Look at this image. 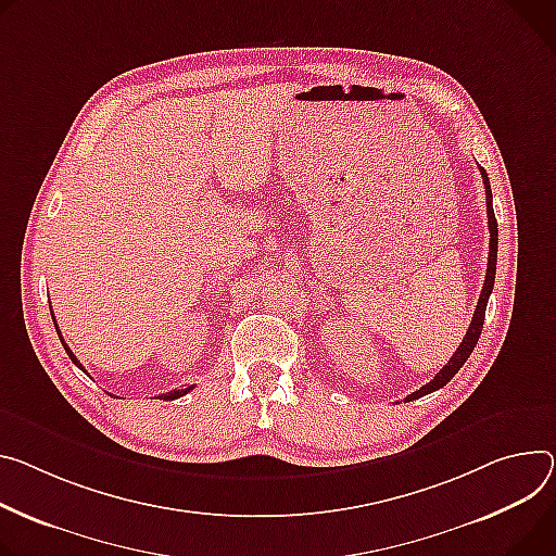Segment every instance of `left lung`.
I'll use <instances>...</instances> for the list:
<instances>
[{
	"instance_id": "obj_1",
	"label": "left lung",
	"mask_w": 556,
	"mask_h": 556,
	"mask_svg": "<svg viewBox=\"0 0 556 556\" xmlns=\"http://www.w3.org/2000/svg\"><path fill=\"white\" fill-rule=\"evenodd\" d=\"M481 177H483V186H485V204H488V230H490V252H488V270H485V283L481 288V296L477 301V311H475V317H472V324L464 337V341L459 343L457 352L450 357L447 366H443L434 379L430 383H426L424 388H419L417 392L408 394L406 401H415L424 394H430L439 388H443L454 375H457L462 370V366L468 362V357L472 355V350L479 341V334H481V328H483V319H485V306H488V299H490V292H492V286H494V275H496V243H498V228H496V219H494V211H492V190H490V179H488V173L483 168H479Z\"/></svg>"
}]
</instances>
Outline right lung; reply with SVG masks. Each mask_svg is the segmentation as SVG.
<instances>
[{
  "mask_svg": "<svg viewBox=\"0 0 556 556\" xmlns=\"http://www.w3.org/2000/svg\"><path fill=\"white\" fill-rule=\"evenodd\" d=\"M53 321H55V317H53ZM55 328H58V321H55ZM58 334H60V339H62V345H64V350L68 352V357H71V362L79 368V370H84V366L77 362V357L73 355V350L66 345V341H64V337H62V332H60V328H58ZM86 372V370H84ZM88 375V372H86ZM192 390V386H188V388H179V390H170V392H166V394H162L160 399H166V401H173V399H179V396H184V394H188Z\"/></svg>",
  "mask_w": 556,
  "mask_h": 556,
  "instance_id": "1",
  "label": "right lung"
}]
</instances>
